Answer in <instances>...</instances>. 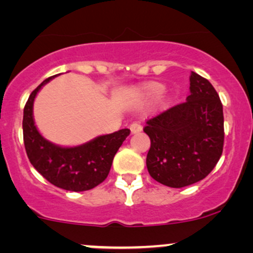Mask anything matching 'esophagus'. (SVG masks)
<instances>
[{
    "label": "esophagus",
    "instance_id": "34e87169",
    "mask_svg": "<svg viewBox=\"0 0 253 253\" xmlns=\"http://www.w3.org/2000/svg\"><path fill=\"white\" fill-rule=\"evenodd\" d=\"M130 131H131V133H137L139 131H142L141 124H138V123H131V124H130Z\"/></svg>",
    "mask_w": 253,
    "mask_h": 253
}]
</instances>
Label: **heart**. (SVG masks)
Listing matches in <instances>:
<instances>
[{
  "instance_id": "b5f03b06",
  "label": "heart",
  "mask_w": 253,
  "mask_h": 253,
  "mask_svg": "<svg viewBox=\"0 0 253 253\" xmlns=\"http://www.w3.org/2000/svg\"><path fill=\"white\" fill-rule=\"evenodd\" d=\"M162 88L163 86L161 84H159V83H149V84H147L143 87V92L145 96L155 97L162 91Z\"/></svg>"
}]
</instances>
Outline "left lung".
Here are the masks:
<instances>
[{
	"instance_id": "left-lung-1",
	"label": "left lung",
	"mask_w": 253,
	"mask_h": 253,
	"mask_svg": "<svg viewBox=\"0 0 253 253\" xmlns=\"http://www.w3.org/2000/svg\"><path fill=\"white\" fill-rule=\"evenodd\" d=\"M191 94L147 121L150 138L147 168L162 185L182 188L205 179L224 148V114L219 94L204 77L192 72Z\"/></svg>"
}]
</instances>
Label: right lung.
I'll return each instance as SVG.
<instances>
[{
    "instance_id": "obj_1",
    "label": "right lung",
    "mask_w": 253,
    "mask_h": 253,
    "mask_svg": "<svg viewBox=\"0 0 253 253\" xmlns=\"http://www.w3.org/2000/svg\"><path fill=\"white\" fill-rule=\"evenodd\" d=\"M55 76L43 80L32 92L23 109V142L27 156L37 170L59 188L83 192L94 188L108 177L114 157L130 135L129 129L98 136L87 143L64 148L44 139L33 120V103L41 86Z\"/></svg>"
}]
</instances>
